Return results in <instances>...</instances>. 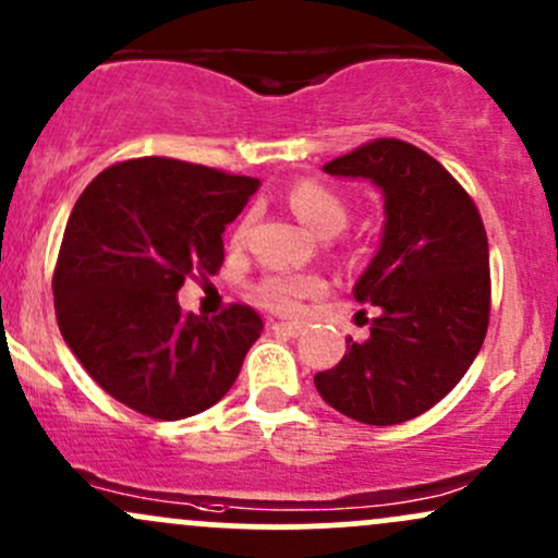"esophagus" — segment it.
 <instances>
[{"label":"esophagus","instance_id":"esophagus-1","mask_svg":"<svg viewBox=\"0 0 558 558\" xmlns=\"http://www.w3.org/2000/svg\"><path fill=\"white\" fill-rule=\"evenodd\" d=\"M269 328L280 336H302L304 333V326H296V323H272Z\"/></svg>","mask_w":558,"mask_h":558}]
</instances>
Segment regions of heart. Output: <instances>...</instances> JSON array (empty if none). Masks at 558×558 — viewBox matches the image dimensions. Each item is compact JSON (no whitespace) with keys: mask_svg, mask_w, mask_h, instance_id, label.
I'll use <instances>...</instances> for the list:
<instances>
[{"mask_svg":"<svg viewBox=\"0 0 558 558\" xmlns=\"http://www.w3.org/2000/svg\"><path fill=\"white\" fill-rule=\"evenodd\" d=\"M289 206L296 214L299 222L307 225V228L320 238H330L336 232L344 230L349 219V206L347 201L336 193L333 187H328L326 182L317 180H302L291 187L289 193ZM243 232H246V222L238 225L235 241H241ZM323 291V280L317 275H267L256 286V296L265 304L267 310L278 312V315H293L302 307L304 299L315 296Z\"/></svg>","mask_w":558,"mask_h":558,"instance_id":"b5f03b06","label":"heart"}]
</instances>
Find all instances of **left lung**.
<instances>
[{"label": "left lung", "instance_id": "left-lung-1", "mask_svg": "<svg viewBox=\"0 0 558 558\" xmlns=\"http://www.w3.org/2000/svg\"><path fill=\"white\" fill-rule=\"evenodd\" d=\"M384 193L381 246L354 283L373 304L365 341L315 376L347 418L395 426L437 405L480 354L489 323L487 232L471 195L437 158L395 137L365 143L323 167Z\"/></svg>", "mask_w": 558, "mask_h": 558}]
</instances>
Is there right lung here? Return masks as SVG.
Returning <instances> with one entry per match:
<instances>
[{"label": "right lung", "instance_id": "obj_1", "mask_svg": "<svg viewBox=\"0 0 558 558\" xmlns=\"http://www.w3.org/2000/svg\"><path fill=\"white\" fill-rule=\"evenodd\" d=\"M256 190L254 177L150 156L113 163L78 195L52 275L54 315L113 400L180 421L235 384L262 317L246 304L182 312L177 291L193 272H219L222 232Z\"/></svg>", "mask_w": 558, "mask_h": 558}]
</instances>
